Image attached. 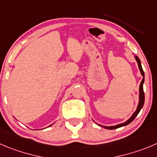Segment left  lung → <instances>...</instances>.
<instances>
[{
	"mask_svg": "<svg viewBox=\"0 0 157 157\" xmlns=\"http://www.w3.org/2000/svg\"><path fill=\"white\" fill-rule=\"evenodd\" d=\"M136 61H137V63H138L139 68H140V72H141V74L143 75V79L142 80L141 83H140V102H139V105H138V107H137V109H136V111L135 112V113L132 115V116L131 118H130L128 120V121H125V122L121 123V124H119V125H115V126H108V127L103 126L105 128H108V129H115V128H120V127H122V126H125V125H128V124H129V123H131L132 121L133 120L135 119V118H136V117L138 115V114L140 113V110L142 109L143 105H144L145 95H144V91H143V83H144V71H143V68H142L141 62H140V59H139V57L136 56ZM101 126H102V125H101Z\"/></svg>",
	"mask_w": 157,
	"mask_h": 157,
	"instance_id": "obj_1",
	"label": "left lung"
}]
</instances>
